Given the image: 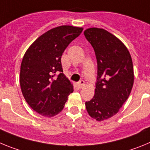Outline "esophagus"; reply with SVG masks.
<instances>
[{"mask_svg":"<svg viewBox=\"0 0 150 150\" xmlns=\"http://www.w3.org/2000/svg\"><path fill=\"white\" fill-rule=\"evenodd\" d=\"M78 86H79V88H83V87L85 86V82L83 81V80L79 81V83H78Z\"/></svg>","mask_w":150,"mask_h":150,"instance_id":"obj_1","label":"esophagus"}]
</instances>
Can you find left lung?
Returning a JSON list of instances; mask_svg holds the SVG:
<instances>
[{
	"instance_id": "obj_1",
	"label": "left lung",
	"mask_w": 150,
	"mask_h": 150,
	"mask_svg": "<svg viewBox=\"0 0 150 150\" xmlns=\"http://www.w3.org/2000/svg\"><path fill=\"white\" fill-rule=\"evenodd\" d=\"M84 35L98 64L95 95L86 102V107L91 118L103 121L116 115L128 99L134 84L133 63L126 46L107 30L89 28Z\"/></svg>"
}]
</instances>
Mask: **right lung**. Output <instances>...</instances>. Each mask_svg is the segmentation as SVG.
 <instances>
[{
    "instance_id": "obj_1",
    "label": "right lung",
    "mask_w": 150,
    "mask_h": 150,
    "mask_svg": "<svg viewBox=\"0 0 150 150\" xmlns=\"http://www.w3.org/2000/svg\"><path fill=\"white\" fill-rule=\"evenodd\" d=\"M83 28L62 25L40 36L24 55L20 67L21 90L34 111L52 117L63 110L74 86L63 74L61 58ZM56 74L58 77H55Z\"/></svg>"
}]
</instances>
